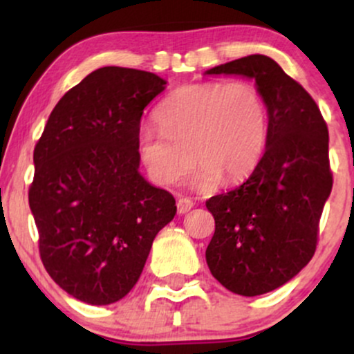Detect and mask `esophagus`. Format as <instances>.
I'll list each match as a JSON object with an SVG mask.
<instances>
[{
	"instance_id": "34e87169",
	"label": "esophagus",
	"mask_w": 354,
	"mask_h": 354,
	"mask_svg": "<svg viewBox=\"0 0 354 354\" xmlns=\"http://www.w3.org/2000/svg\"><path fill=\"white\" fill-rule=\"evenodd\" d=\"M176 206H178V213L185 214V213H188L191 208H193L194 203H193V200H191V198L183 196V198H180V200H178Z\"/></svg>"
}]
</instances>
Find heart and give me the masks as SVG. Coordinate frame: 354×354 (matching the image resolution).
Wrapping results in <instances>:
<instances>
[{
    "instance_id": "heart-1",
    "label": "heart",
    "mask_w": 354,
    "mask_h": 354,
    "mask_svg": "<svg viewBox=\"0 0 354 354\" xmlns=\"http://www.w3.org/2000/svg\"><path fill=\"white\" fill-rule=\"evenodd\" d=\"M160 128L146 126L138 151L153 180L176 185L196 163V186L211 188L250 176L268 141L265 96L246 81L188 84L178 88L154 113Z\"/></svg>"
}]
</instances>
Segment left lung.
Segmentation results:
<instances>
[{
    "instance_id": "8db88e82",
    "label": "left lung",
    "mask_w": 354,
    "mask_h": 354,
    "mask_svg": "<svg viewBox=\"0 0 354 354\" xmlns=\"http://www.w3.org/2000/svg\"><path fill=\"white\" fill-rule=\"evenodd\" d=\"M206 75L253 78L266 101L268 141L258 166L241 186L206 201L214 218L206 248L211 274L236 295H265L295 278L316 251L333 188L328 126L310 93L265 55Z\"/></svg>"
}]
</instances>
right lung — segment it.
<instances>
[{
    "mask_svg": "<svg viewBox=\"0 0 354 354\" xmlns=\"http://www.w3.org/2000/svg\"><path fill=\"white\" fill-rule=\"evenodd\" d=\"M154 73L104 66L71 88L35 146L28 200L53 281L88 304L135 286L176 201L138 173L145 108L165 89Z\"/></svg>",
    "mask_w": 354,
    "mask_h": 354,
    "instance_id": "obj_1",
    "label": "right lung"
}]
</instances>
